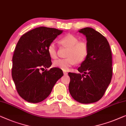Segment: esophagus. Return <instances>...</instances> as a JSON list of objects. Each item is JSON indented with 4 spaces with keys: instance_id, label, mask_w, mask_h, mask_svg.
<instances>
[{
    "instance_id": "1",
    "label": "esophagus",
    "mask_w": 126,
    "mask_h": 126,
    "mask_svg": "<svg viewBox=\"0 0 126 126\" xmlns=\"http://www.w3.org/2000/svg\"><path fill=\"white\" fill-rule=\"evenodd\" d=\"M63 74H64V75H67V72H65V71H63Z\"/></svg>"
}]
</instances>
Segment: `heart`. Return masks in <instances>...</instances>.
<instances>
[{
	"label": "heart",
	"mask_w": 126,
	"mask_h": 126,
	"mask_svg": "<svg viewBox=\"0 0 126 126\" xmlns=\"http://www.w3.org/2000/svg\"><path fill=\"white\" fill-rule=\"evenodd\" d=\"M61 45L68 47L65 59H59L53 63L54 67L63 71L68 70L76 62L81 63L86 59L88 53L87 43L84 41H79L78 38L73 35L68 34L63 37L60 40ZM48 53L51 58H57V49L54 42L49 44L47 48Z\"/></svg>",
	"instance_id": "b5f03b06"
}]
</instances>
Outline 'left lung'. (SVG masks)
<instances>
[{
    "label": "left lung",
    "mask_w": 126,
    "mask_h": 126,
    "mask_svg": "<svg viewBox=\"0 0 126 126\" xmlns=\"http://www.w3.org/2000/svg\"><path fill=\"white\" fill-rule=\"evenodd\" d=\"M79 32L86 37L88 53L78 70L69 72V91L81 103L96 102L102 98L112 76V53L105 37L93 28L86 27Z\"/></svg>",
    "instance_id": "8db88e82"
}]
</instances>
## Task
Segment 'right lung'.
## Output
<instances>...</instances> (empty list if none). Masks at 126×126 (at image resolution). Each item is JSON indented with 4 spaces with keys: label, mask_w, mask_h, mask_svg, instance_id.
Returning a JSON list of instances; mask_svg holds the SVG:
<instances>
[{
    "label": "right lung",
    "mask_w": 126,
    "mask_h": 126,
    "mask_svg": "<svg viewBox=\"0 0 126 126\" xmlns=\"http://www.w3.org/2000/svg\"><path fill=\"white\" fill-rule=\"evenodd\" d=\"M62 32L56 28L40 27L24 33L17 42L12 56V77L19 95L28 102L45 100L63 75L59 68L45 70L52 64L47 48Z\"/></svg>",
    "instance_id": "right-lung-1"
}]
</instances>
